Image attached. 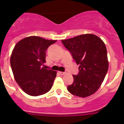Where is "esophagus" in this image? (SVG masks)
I'll return each instance as SVG.
<instances>
[{"mask_svg":"<svg viewBox=\"0 0 124 124\" xmlns=\"http://www.w3.org/2000/svg\"><path fill=\"white\" fill-rule=\"evenodd\" d=\"M59 74L60 75H64L65 74V72H62V71H59Z\"/></svg>","mask_w":124,"mask_h":124,"instance_id":"esophagus-1","label":"esophagus"}]
</instances>
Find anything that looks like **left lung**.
I'll list each match as a JSON object with an SVG mask.
<instances>
[{
	"instance_id": "left-lung-1",
	"label": "left lung",
	"mask_w": 124,
	"mask_h": 124,
	"mask_svg": "<svg viewBox=\"0 0 124 124\" xmlns=\"http://www.w3.org/2000/svg\"><path fill=\"white\" fill-rule=\"evenodd\" d=\"M71 53L79 72L73 75L74 82L67 87L72 95L86 97L93 94L102 84L108 68L105 44L93 34H84L62 40Z\"/></svg>"
}]
</instances>
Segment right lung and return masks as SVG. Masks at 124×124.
Returning <instances> with one entry per match:
<instances>
[{"label": "right lung", "instance_id": "add662e5", "mask_svg": "<svg viewBox=\"0 0 124 124\" xmlns=\"http://www.w3.org/2000/svg\"><path fill=\"white\" fill-rule=\"evenodd\" d=\"M56 40L31 36L20 40L15 46L10 59L16 81L27 94L38 96L52 88L56 71L44 67L46 51Z\"/></svg>", "mask_w": 124, "mask_h": 124}]
</instances>
